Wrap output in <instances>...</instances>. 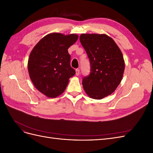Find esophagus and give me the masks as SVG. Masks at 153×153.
Masks as SVG:
<instances>
[{
  "label": "esophagus",
  "mask_w": 153,
  "mask_h": 153,
  "mask_svg": "<svg viewBox=\"0 0 153 153\" xmlns=\"http://www.w3.org/2000/svg\"><path fill=\"white\" fill-rule=\"evenodd\" d=\"M79 74H80V69H76V75L78 76V75H79Z\"/></svg>",
  "instance_id": "obj_1"
}]
</instances>
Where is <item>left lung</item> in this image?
<instances>
[{"mask_svg":"<svg viewBox=\"0 0 153 153\" xmlns=\"http://www.w3.org/2000/svg\"><path fill=\"white\" fill-rule=\"evenodd\" d=\"M80 41L89 59L91 72L83 78L87 95L96 100L111 94L121 82L124 61L121 50L106 34H82Z\"/></svg>","mask_w":153,"mask_h":153,"instance_id":"1","label":"left lung"}]
</instances>
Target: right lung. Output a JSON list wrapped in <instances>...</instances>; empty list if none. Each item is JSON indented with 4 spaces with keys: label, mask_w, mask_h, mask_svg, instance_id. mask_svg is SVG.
Here are the masks:
<instances>
[{
    "label": "right lung",
    "mask_w": 153,
    "mask_h": 153,
    "mask_svg": "<svg viewBox=\"0 0 153 153\" xmlns=\"http://www.w3.org/2000/svg\"><path fill=\"white\" fill-rule=\"evenodd\" d=\"M78 38L74 34H50L41 39L30 52L28 61L30 79L36 89L49 98L61 95L69 78L75 75L68 49Z\"/></svg>",
    "instance_id": "right-lung-1"
}]
</instances>
